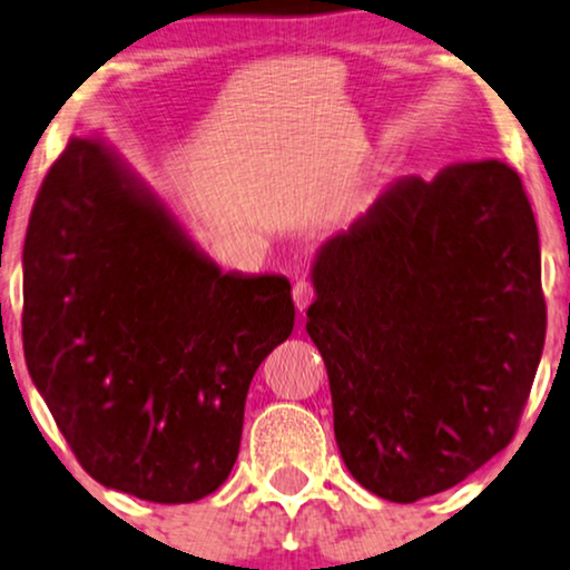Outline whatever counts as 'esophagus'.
<instances>
[{
    "mask_svg": "<svg viewBox=\"0 0 570 570\" xmlns=\"http://www.w3.org/2000/svg\"><path fill=\"white\" fill-rule=\"evenodd\" d=\"M314 285L308 283V279H298V283L293 285V301L295 306H298V311L303 314L311 306V301H314Z\"/></svg>",
    "mask_w": 570,
    "mask_h": 570,
    "instance_id": "34e87169",
    "label": "esophagus"
}]
</instances>
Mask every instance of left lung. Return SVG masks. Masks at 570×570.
I'll return each instance as SVG.
<instances>
[{
    "label": "left lung",
    "mask_w": 570,
    "mask_h": 570,
    "mask_svg": "<svg viewBox=\"0 0 570 570\" xmlns=\"http://www.w3.org/2000/svg\"><path fill=\"white\" fill-rule=\"evenodd\" d=\"M306 332L347 470L384 501L454 488L505 449L544 347L540 233L513 168L404 176L318 246Z\"/></svg>",
    "instance_id": "8db88e82"
}]
</instances>
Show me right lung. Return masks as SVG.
Listing matches in <instances>:
<instances>
[{
	"mask_svg": "<svg viewBox=\"0 0 570 570\" xmlns=\"http://www.w3.org/2000/svg\"><path fill=\"white\" fill-rule=\"evenodd\" d=\"M293 324L287 277L223 272L114 145L69 139L30 213L22 347L90 478L153 503L215 493Z\"/></svg>",
	"mask_w": 570,
	"mask_h": 570,
	"instance_id": "right-lung-1",
	"label": "right lung"
}]
</instances>
